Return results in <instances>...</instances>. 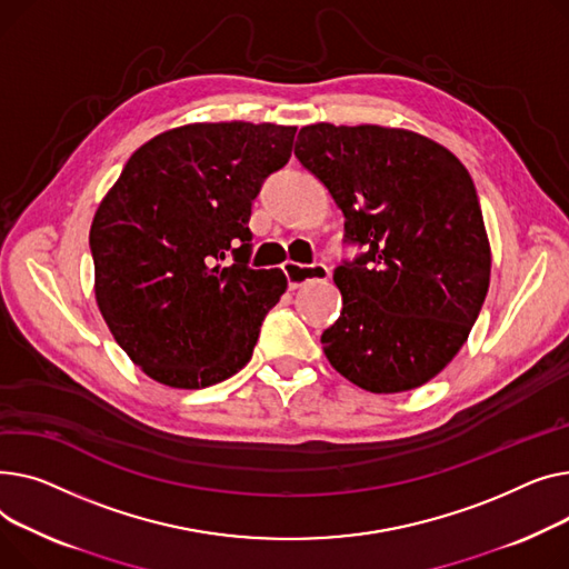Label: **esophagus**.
Segmentation results:
<instances>
[{
    "instance_id": "34e87169",
    "label": "esophagus",
    "mask_w": 569,
    "mask_h": 569,
    "mask_svg": "<svg viewBox=\"0 0 569 569\" xmlns=\"http://www.w3.org/2000/svg\"><path fill=\"white\" fill-rule=\"evenodd\" d=\"M284 273L289 280V289H298L308 282L315 280H328L330 278V269L326 263H312V266H300L293 261L284 263Z\"/></svg>"
}]
</instances>
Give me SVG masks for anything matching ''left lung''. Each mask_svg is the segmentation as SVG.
Segmentation results:
<instances>
[{
  "label": "left lung",
  "mask_w": 569,
  "mask_h": 569,
  "mask_svg": "<svg viewBox=\"0 0 569 569\" xmlns=\"http://www.w3.org/2000/svg\"><path fill=\"white\" fill-rule=\"evenodd\" d=\"M365 252L338 266L340 319L323 330L336 370L405 392L457 356L482 310L491 250L469 170L439 142L375 123L300 128L296 149Z\"/></svg>",
  "instance_id": "1"
}]
</instances>
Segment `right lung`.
Instances as JSON below:
<instances>
[{"mask_svg":"<svg viewBox=\"0 0 569 569\" xmlns=\"http://www.w3.org/2000/svg\"><path fill=\"white\" fill-rule=\"evenodd\" d=\"M293 136L296 126L248 121L164 130L128 158L100 202L89 231L96 303L153 381L207 388L252 358L287 278L250 269L248 220Z\"/></svg>","mask_w":569,"mask_h":569,"instance_id":"1","label":"right lung"}]
</instances>
